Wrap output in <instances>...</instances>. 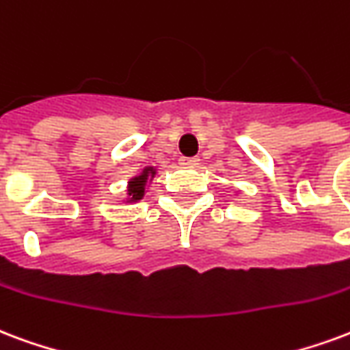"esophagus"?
<instances>
[{
  "label": "esophagus",
  "instance_id": "obj_1",
  "mask_svg": "<svg viewBox=\"0 0 350 350\" xmlns=\"http://www.w3.org/2000/svg\"><path fill=\"white\" fill-rule=\"evenodd\" d=\"M180 163H182L183 167H196V165L200 163V159H198V157H182Z\"/></svg>",
  "mask_w": 350,
  "mask_h": 350
}]
</instances>
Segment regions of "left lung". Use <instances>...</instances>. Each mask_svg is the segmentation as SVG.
I'll list each match as a JSON object with an SVG mask.
<instances>
[{
    "mask_svg": "<svg viewBox=\"0 0 350 350\" xmlns=\"http://www.w3.org/2000/svg\"><path fill=\"white\" fill-rule=\"evenodd\" d=\"M237 195H239V191H235V196H237Z\"/></svg>",
    "mask_w": 350,
    "mask_h": 350,
    "instance_id": "obj_1",
    "label": "left lung"
}]
</instances>
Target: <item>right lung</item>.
<instances>
[{
    "label": "right lung",
    "instance_id": "right-lung-1",
    "mask_svg": "<svg viewBox=\"0 0 350 350\" xmlns=\"http://www.w3.org/2000/svg\"><path fill=\"white\" fill-rule=\"evenodd\" d=\"M157 174V168L155 167H144L141 170V174L133 176L131 180L128 182V189H126V196H124V200L126 204H135V202L142 200L144 195H146V191H148L150 183Z\"/></svg>",
    "mask_w": 350,
    "mask_h": 350
}]
</instances>
